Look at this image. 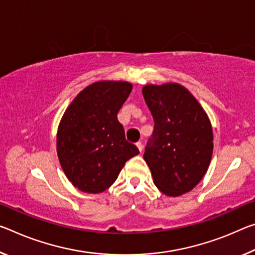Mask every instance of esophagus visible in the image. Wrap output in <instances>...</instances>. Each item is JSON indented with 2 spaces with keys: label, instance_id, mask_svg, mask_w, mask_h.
<instances>
[{
  "label": "esophagus",
  "instance_id": "34e87169",
  "mask_svg": "<svg viewBox=\"0 0 255 255\" xmlns=\"http://www.w3.org/2000/svg\"><path fill=\"white\" fill-rule=\"evenodd\" d=\"M136 146L138 147L139 152H142V151H143V144H142V142H137V143H136Z\"/></svg>",
  "mask_w": 255,
  "mask_h": 255
}]
</instances>
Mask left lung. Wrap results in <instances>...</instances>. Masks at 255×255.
<instances>
[{
    "label": "left lung",
    "instance_id": "1",
    "mask_svg": "<svg viewBox=\"0 0 255 255\" xmlns=\"http://www.w3.org/2000/svg\"><path fill=\"white\" fill-rule=\"evenodd\" d=\"M143 96L154 120L144 152L154 184L169 196L187 193L211 161L213 134L207 113L179 84L147 85Z\"/></svg>",
    "mask_w": 255,
    "mask_h": 255
}]
</instances>
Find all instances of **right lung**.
I'll return each instance as SVG.
<instances>
[{"label":"right lung","mask_w":255,"mask_h":255,"mask_svg":"<svg viewBox=\"0 0 255 255\" xmlns=\"http://www.w3.org/2000/svg\"><path fill=\"white\" fill-rule=\"evenodd\" d=\"M131 84L98 82L76 96L64 112L56 149L64 173L86 193H101L115 183L130 157L139 153L125 137L117 115Z\"/></svg>","instance_id":"add662e5"}]
</instances>
